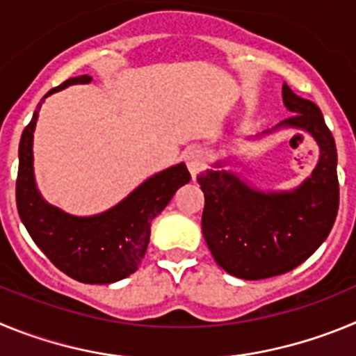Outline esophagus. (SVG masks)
<instances>
[{
  "label": "esophagus",
  "instance_id": "esophagus-1",
  "mask_svg": "<svg viewBox=\"0 0 356 356\" xmlns=\"http://www.w3.org/2000/svg\"><path fill=\"white\" fill-rule=\"evenodd\" d=\"M185 162H187V168L193 175V178H196L203 169H205V155L200 147H191V149L185 153Z\"/></svg>",
  "mask_w": 356,
  "mask_h": 356
}]
</instances>
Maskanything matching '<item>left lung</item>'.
<instances>
[{
	"label": "left lung",
	"instance_id": "left-lung-1",
	"mask_svg": "<svg viewBox=\"0 0 356 356\" xmlns=\"http://www.w3.org/2000/svg\"><path fill=\"white\" fill-rule=\"evenodd\" d=\"M284 103L292 118L278 128L307 131L319 146L312 175L292 191H259L221 160L197 176L205 194L201 228L212 257L228 275L264 280L284 275L326 241L339 210L337 147L316 103L284 83Z\"/></svg>",
	"mask_w": 356,
	"mask_h": 356
}]
</instances>
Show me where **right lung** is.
I'll return each instance as SVG.
<instances>
[{"label": "right lung", "instance_id": "obj_1", "mask_svg": "<svg viewBox=\"0 0 356 356\" xmlns=\"http://www.w3.org/2000/svg\"><path fill=\"white\" fill-rule=\"evenodd\" d=\"M89 74L69 78L49 94L69 85L90 83ZM39 103L19 143V171L15 184L17 212L28 234L62 273L81 284H114L137 271L146 254L151 221L168 207L176 191L188 184L191 172L184 162L144 180L122 201L96 216H71L40 196L33 172V131Z\"/></svg>", "mask_w": 356, "mask_h": 356}]
</instances>
